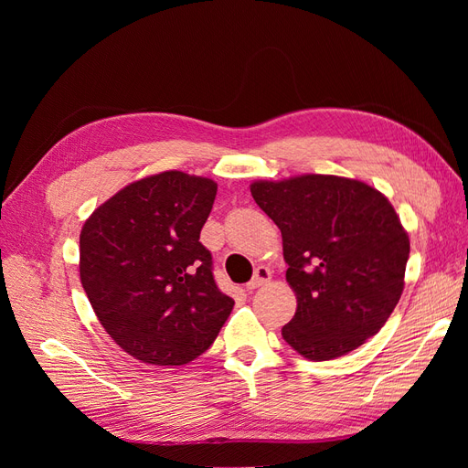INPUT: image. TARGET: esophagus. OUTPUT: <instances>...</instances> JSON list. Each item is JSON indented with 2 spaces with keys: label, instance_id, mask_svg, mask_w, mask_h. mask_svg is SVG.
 <instances>
[{
  "label": "esophagus",
  "instance_id": "esophagus-1",
  "mask_svg": "<svg viewBox=\"0 0 468 468\" xmlns=\"http://www.w3.org/2000/svg\"><path fill=\"white\" fill-rule=\"evenodd\" d=\"M269 281H271V271H269V267L258 265V269H256V271H253V277L246 285V289H250V291L251 289H258V287L265 285V282H269Z\"/></svg>",
  "mask_w": 468,
  "mask_h": 468
}]
</instances>
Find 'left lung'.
Listing matches in <instances>:
<instances>
[{"mask_svg":"<svg viewBox=\"0 0 468 468\" xmlns=\"http://www.w3.org/2000/svg\"><path fill=\"white\" fill-rule=\"evenodd\" d=\"M250 189L279 226L299 303L282 339L313 361L363 346L399 304L410 256L387 197L363 181L318 174L256 181Z\"/></svg>","mask_w":468,"mask_h":468,"instance_id":"1","label":"left lung"}]
</instances>
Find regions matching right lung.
Segmentation results:
<instances>
[{"label":"right lung","instance_id":"obj_1","mask_svg":"<svg viewBox=\"0 0 468 468\" xmlns=\"http://www.w3.org/2000/svg\"><path fill=\"white\" fill-rule=\"evenodd\" d=\"M215 197L212 179L164 172L126 186L83 224V291L105 332L138 361L197 359L232 313L199 242Z\"/></svg>","mask_w":468,"mask_h":468}]
</instances>
